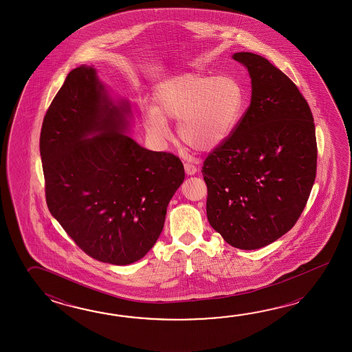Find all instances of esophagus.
Here are the masks:
<instances>
[{"label":"esophagus","instance_id":"34e87169","mask_svg":"<svg viewBox=\"0 0 352 352\" xmlns=\"http://www.w3.org/2000/svg\"><path fill=\"white\" fill-rule=\"evenodd\" d=\"M185 173H186L187 175H195V173H197V167H196L194 164L186 162V164H185Z\"/></svg>","mask_w":352,"mask_h":352}]
</instances>
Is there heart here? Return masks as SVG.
Masks as SVG:
<instances>
[{
    "instance_id": "heart-1",
    "label": "heart",
    "mask_w": 352,
    "mask_h": 352,
    "mask_svg": "<svg viewBox=\"0 0 352 352\" xmlns=\"http://www.w3.org/2000/svg\"><path fill=\"white\" fill-rule=\"evenodd\" d=\"M156 107L143 109V124L157 142L167 140L168 120H179L181 141L196 150H214L232 135L244 112V88L232 75L186 73L161 82Z\"/></svg>"
}]
</instances>
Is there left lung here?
<instances>
[{"label":"left lung","instance_id":"obj_1","mask_svg":"<svg viewBox=\"0 0 352 352\" xmlns=\"http://www.w3.org/2000/svg\"><path fill=\"white\" fill-rule=\"evenodd\" d=\"M232 59L252 78L250 105L202 166L209 223L228 244L252 250L289 232L316 179L314 116L297 85L253 53Z\"/></svg>","mask_w":352,"mask_h":352}]
</instances>
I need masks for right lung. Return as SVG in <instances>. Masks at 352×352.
<instances>
[{
	"instance_id": "right-lung-1",
	"label": "right lung",
	"mask_w": 352,
	"mask_h": 352,
	"mask_svg": "<svg viewBox=\"0 0 352 352\" xmlns=\"http://www.w3.org/2000/svg\"><path fill=\"white\" fill-rule=\"evenodd\" d=\"M124 113L127 103L113 104L96 69L82 65L67 74L40 135L52 215L85 254L116 265L150 252L185 179L177 156L123 133Z\"/></svg>"
}]
</instances>
